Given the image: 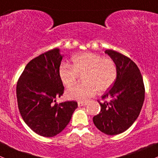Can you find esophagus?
Segmentation results:
<instances>
[{
    "label": "esophagus",
    "instance_id": "obj_1",
    "mask_svg": "<svg viewBox=\"0 0 158 158\" xmlns=\"http://www.w3.org/2000/svg\"><path fill=\"white\" fill-rule=\"evenodd\" d=\"M77 105L79 107L80 106H85L87 105V102H78Z\"/></svg>",
    "mask_w": 158,
    "mask_h": 158
}]
</instances>
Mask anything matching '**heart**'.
<instances>
[{"label":"heart","mask_w":158,"mask_h":158,"mask_svg":"<svg viewBox=\"0 0 158 158\" xmlns=\"http://www.w3.org/2000/svg\"><path fill=\"white\" fill-rule=\"evenodd\" d=\"M72 65L60 66L59 77L64 86L69 87L82 74L84 82L75 85L66 91L69 99L86 102L96 91L104 92L115 83L117 77L115 63L110 58H103L97 53L84 52L73 56Z\"/></svg>","instance_id":"b5f03b06"}]
</instances>
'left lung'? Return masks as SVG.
<instances>
[{
    "label": "left lung",
    "mask_w": 158,
    "mask_h": 158,
    "mask_svg": "<svg viewBox=\"0 0 158 158\" xmlns=\"http://www.w3.org/2000/svg\"><path fill=\"white\" fill-rule=\"evenodd\" d=\"M106 54L115 63L117 77L112 88L99 102L101 111L93 117L95 127L107 135H117L128 130L139 116L144 102L145 88L142 75L130 58L112 49Z\"/></svg>",
    "instance_id": "left-lung-1"
}]
</instances>
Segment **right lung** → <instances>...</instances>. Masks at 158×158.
I'll list each match as a JSON object with an SVG mask.
<instances>
[{
	"mask_svg": "<svg viewBox=\"0 0 158 158\" xmlns=\"http://www.w3.org/2000/svg\"><path fill=\"white\" fill-rule=\"evenodd\" d=\"M62 59L57 48L41 54L27 64L17 83L22 118L31 130L46 137L62 132L77 108L74 101L54 104L64 91L59 77Z\"/></svg>",
	"mask_w": 158,
	"mask_h": 158,
	"instance_id": "right-lung-1",
	"label": "right lung"
}]
</instances>
